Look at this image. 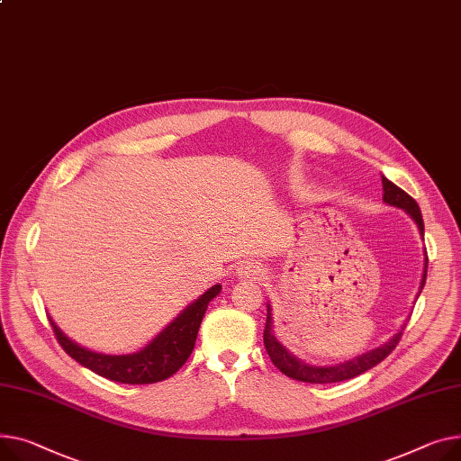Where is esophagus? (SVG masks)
<instances>
[{
  "label": "esophagus",
  "mask_w": 461,
  "mask_h": 461,
  "mask_svg": "<svg viewBox=\"0 0 461 461\" xmlns=\"http://www.w3.org/2000/svg\"><path fill=\"white\" fill-rule=\"evenodd\" d=\"M237 274L240 276V278H259V276H263V268L258 263L247 261L237 268Z\"/></svg>",
  "instance_id": "esophagus-1"
}]
</instances>
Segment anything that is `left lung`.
Masks as SVG:
<instances>
[{"instance_id":"8db88e82","label":"left lung","mask_w":461,"mask_h":461,"mask_svg":"<svg viewBox=\"0 0 461 461\" xmlns=\"http://www.w3.org/2000/svg\"><path fill=\"white\" fill-rule=\"evenodd\" d=\"M382 187H384V202L393 207L404 209L413 219V222L419 228L420 237L424 239V222H422V214H420L417 202L408 193H404L401 187H396L394 183L389 181L385 176H382ZM426 268H428V258H426V250H424V268H422L419 294L426 282ZM404 326L398 330L387 343H384L373 350H366L352 359L335 363V365H313V363H305L298 356L291 354L278 339H276L272 305H270V302H267V324H265V331H263V343H265L267 354L270 356L272 363L278 366V369L285 376L298 380V382H308V384H335V382H345V380L356 378V376L363 375L365 371L373 369V366L378 365L380 361H384L394 350L398 341H401Z\"/></svg>"}]
</instances>
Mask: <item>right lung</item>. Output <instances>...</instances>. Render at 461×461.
<instances>
[{"mask_svg":"<svg viewBox=\"0 0 461 461\" xmlns=\"http://www.w3.org/2000/svg\"><path fill=\"white\" fill-rule=\"evenodd\" d=\"M222 285L217 284L202 296L191 302L172 322H168L153 339L137 352L105 354L81 347L60 330L48 315L57 341L65 352L92 373L118 384H156L177 373L193 354L196 335L209 302L221 294Z\"/></svg>","mask_w":461,"mask_h":461,"instance_id":"add662e5","label":"right lung"}]
</instances>
